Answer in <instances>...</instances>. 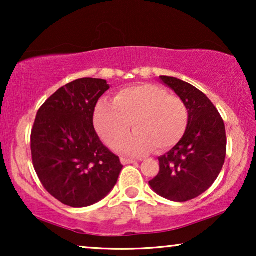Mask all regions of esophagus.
Listing matches in <instances>:
<instances>
[{
	"mask_svg": "<svg viewBox=\"0 0 256 256\" xmlns=\"http://www.w3.org/2000/svg\"><path fill=\"white\" fill-rule=\"evenodd\" d=\"M120 162H121V164H124V166H127V164L135 163L136 160H130V158H124V157H122V158L120 160Z\"/></svg>",
	"mask_w": 256,
	"mask_h": 256,
	"instance_id": "esophagus-1",
	"label": "esophagus"
}]
</instances>
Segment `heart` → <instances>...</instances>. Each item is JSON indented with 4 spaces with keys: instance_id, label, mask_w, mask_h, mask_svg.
<instances>
[{
    "instance_id": "obj_1",
    "label": "heart",
    "mask_w": 256,
    "mask_h": 256,
    "mask_svg": "<svg viewBox=\"0 0 256 256\" xmlns=\"http://www.w3.org/2000/svg\"><path fill=\"white\" fill-rule=\"evenodd\" d=\"M188 110L180 96H169L154 85L124 88L113 102L101 101L94 112V126L101 140L115 148L128 134L131 124L136 132L118 146L132 156L158 152L176 146L186 132Z\"/></svg>"
}]
</instances>
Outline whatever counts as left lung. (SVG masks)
I'll list each match as a JSON object with an SVG mask.
<instances>
[{"mask_svg":"<svg viewBox=\"0 0 256 256\" xmlns=\"http://www.w3.org/2000/svg\"><path fill=\"white\" fill-rule=\"evenodd\" d=\"M188 110L186 132L170 152L158 157L160 172L149 182L160 197L191 200L218 178L226 157V130L219 112L208 96L191 84L174 76H160Z\"/></svg>","mask_w":256,"mask_h":256,"instance_id":"1","label":"left lung"}]
</instances>
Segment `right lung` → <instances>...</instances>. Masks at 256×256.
I'll return each mask as SVG.
<instances>
[{
	"instance_id": "obj_1",
	"label": "right lung",
	"mask_w": 256,
	"mask_h": 256,
	"mask_svg": "<svg viewBox=\"0 0 256 256\" xmlns=\"http://www.w3.org/2000/svg\"><path fill=\"white\" fill-rule=\"evenodd\" d=\"M108 90L104 79H76L60 87L37 112L31 132L34 168L48 194L71 208L104 199L124 168L93 127L94 108Z\"/></svg>"
}]
</instances>
